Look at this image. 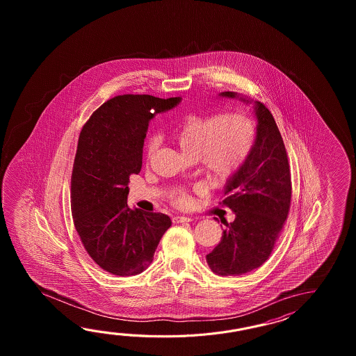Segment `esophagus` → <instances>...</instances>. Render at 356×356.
Here are the masks:
<instances>
[{"mask_svg":"<svg viewBox=\"0 0 356 356\" xmlns=\"http://www.w3.org/2000/svg\"><path fill=\"white\" fill-rule=\"evenodd\" d=\"M189 221H192V219L187 216H175L173 218V222H189Z\"/></svg>","mask_w":356,"mask_h":356,"instance_id":"esophagus-1","label":"esophagus"}]
</instances>
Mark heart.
Here are the masks:
<instances>
[{"label": "heart", "instance_id": "obj_1", "mask_svg": "<svg viewBox=\"0 0 356 356\" xmlns=\"http://www.w3.org/2000/svg\"><path fill=\"white\" fill-rule=\"evenodd\" d=\"M254 129L248 117L238 112L192 113L183 117L172 131V140L189 159H198L215 181L232 179L242 168L253 145ZM155 138L144 146L145 159L152 158ZM177 206L188 204L186 192L175 196Z\"/></svg>", "mask_w": 356, "mask_h": 356}]
</instances>
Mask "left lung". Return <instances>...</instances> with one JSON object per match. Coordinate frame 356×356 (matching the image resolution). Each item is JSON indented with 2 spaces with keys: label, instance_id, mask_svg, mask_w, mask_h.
Instances as JSON below:
<instances>
[{
  "label": "left lung",
  "instance_id": "obj_1",
  "mask_svg": "<svg viewBox=\"0 0 356 356\" xmlns=\"http://www.w3.org/2000/svg\"><path fill=\"white\" fill-rule=\"evenodd\" d=\"M221 95L234 98L236 94L225 91ZM253 108L257 118L254 144L219 202L235 212V220L224 222L221 241L206 256L212 273L221 276H239L264 265L290 210L291 175L284 140L265 104L256 102Z\"/></svg>",
  "mask_w": 356,
  "mask_h": 356
}]
</instances>
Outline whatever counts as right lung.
I'll use <instances>...</instances> for the list:
<instances>
[{"mask_svg": "<svg viewBox=\"0 0 356 356\" xmlns=\"http://www.w3.org/2000/svg\"><path fill=\"white\" fill-rule=\"evenodd\" d=\"M179 102L118 95L99 106L80 132L71 175L72 218L83 248L106 273H143L172 225L165 213L131 210L127 196L129 177L141 170L149 122Z\"/></svg>", "mask_w": 356, "mask_h": 356, "instance_id": "1", "label": "right lung"}]
</instances>
